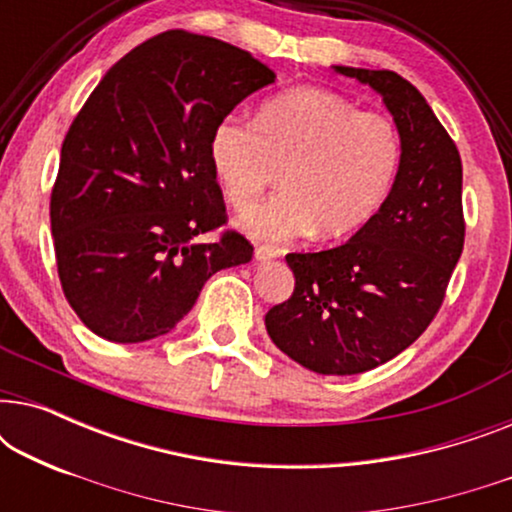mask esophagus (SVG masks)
<instances>
[{
  "mask_svg": "<svg viewBox=\"0 0 512 512\" xmlns=\"http://www.w3.org/2000/svg\"><path fill=\"white\" fill-rule=\"evenodd\" d=\"M254 256L256 261H272V258L279 256V251L275 247H268V244H258Z\"/></svg>",
  "mask_w": 512,
  "mask_h": 512,
  "instance_id": "obj_1",
  "label": "esophagus"
}]
</instances>
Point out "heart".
<instances>
[{
    "mask_svg": "<svg viewBox=\"0 0 512 512\" xmlns=\"http://www.w3.org/2000/svg\"><path fill=\"white\" fill-rule=\"evenodd\" d=\"M401 158L394 118L324 88L286 90L261 104L256 121L226 114L209 135V163L235 209L254 205L282 170L284 191L240 219L263 242L359 230L389 195Z\"/></svg>",
    "mask_w": 512,
    "mask_h": 512,
    "instance_id": "1",
    "label": "heart"
}]
</instances>
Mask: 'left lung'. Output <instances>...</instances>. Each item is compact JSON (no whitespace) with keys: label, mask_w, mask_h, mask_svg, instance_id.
<instances>
[{"label":"left lung","mask_w":512,"mask_h":512,"mask_svg":"<svg viewBox=\"0 0 512 512\" xmlns=\"http://www.w3.org/2000/svg\"><path fill=\"white\" fill-rule=\"evenodd\" d=\"M384 97L403 158L380 212L352 240L286 254L296 286L265 314L275 345L321 375L387 363L422 335L445 300L464 251L461 156L424 95L389 69L335 67Z\"/></svg>","instance_id":"8db88e82"}]
</instances>
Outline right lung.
I'll use <instances>...</instances> for the list:
<instances>
[{
	"label": "right lung",
	"mask_w": 512,
	"mask_h": 512,
	"mask_svg": "<svg viewBox=\"0 0 512 512\" xmlns=\"http://www.w3.org/2000/svg\"><path fill=\"white\" fill-rule=\"evenodd\" d=\"M275 81L249 51L170 30L116 62L69 125L51 191L67 303L95 335L144 342L191 312L214 272L254 247L228 226L209 135ZM220 230L209 245L202 232Z\"/></svg>",
	"instance_id": "add662e5"
}]
</instances>
